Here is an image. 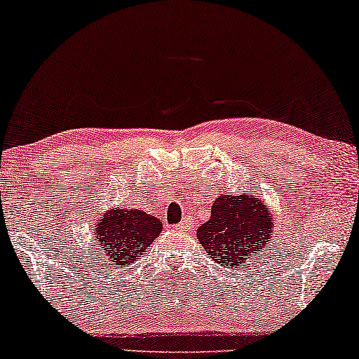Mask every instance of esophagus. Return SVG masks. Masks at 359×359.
<instances>
[{
  "label": "esophagus",
  "instance_id": "1",
  "mask_svg": "<svg viewBox=\"0 0 359 359\" xmlns=\"http://www.w3.org/2000/svg\"><path fill=\"white\" fill-rule=\"evenodd\" d=\"M190 226H192V220L184 219L179 225H175V230H180V232H187V230H190Z\"/></svg>",
  "mask_w": 359,
  "mask_h": 359
}]
</instances>
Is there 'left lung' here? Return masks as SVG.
Returning a JSON list of instances; mask_svg holds the SVG:
<instances>
[{
  "mask_svg": "<svg viewBox=\"0 0 359 359\" xmlns=\"http://www.w3.org/2000/svg\"><path fill=\"white\" fill-rule=\"evenodd\" d=\"M271 212L253 195L220 194L213 201L210 219L197 230L203 250L224 269L247 263L271 243Z\"/></svg>",
  "mask_w": 359,
  "mask_h": 359,
  "instance_id": "8db88e82",
  "label": "left lung"
}]
</instances>
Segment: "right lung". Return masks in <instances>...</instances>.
<instances>
[{
    "label": "right lung",
    "instance_id": "obj_1",
    "mask_svg": "<svg viewBox=\"0 0 359 359\" xmlns=\"http://www.w3.org/2000/svg\"><path fill=\"white\" fill-rule=\"evenodd\" d=\"M96 224L99 252H104L106 260L117 269H124L137 260L162 232L161 220L130 207L111 208Z\"/></svg>",
    "mask_w": 359,
    "mask_h": 359
}]
</instances>
